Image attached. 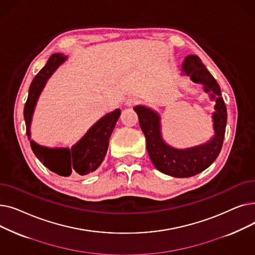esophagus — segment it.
Segmentation results:
<instances>
[{
	"label": "esophagus",
	"mask_w": 255,
	"mask_h": 255,
	"mask_svg": "<svg viewBox=\"0 0 255 255\" xmlns=\"http://www.w3.org/2000/svg\"><path fill=\"white\" fill-rule=\"evenodd\" d=\"M137 102H138V100L135 97H130L126 100V105L131 107V106H134L135 104H137Z\"/></svg>",
	"instance_id": "esophagus-1"
}]
</instances>
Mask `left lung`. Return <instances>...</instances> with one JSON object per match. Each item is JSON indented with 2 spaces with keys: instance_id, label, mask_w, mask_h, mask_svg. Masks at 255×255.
<instances>
[{
  "instance_id": "1",
  "label": "left lung",
  "mask_w": 255,
  "mask_h": 255,
  "mask_svg": "<svg viewBox=\"0 0 255 255\" xmlns=\"http://www.w3.org/2000/svg\"><path fill=\"white\" fill-rule=\"evenodd\" d=\"M183 70L193 82L203 84L207 92H213L212 98H215V95L218 96L215 105L216 112L213 116L215 136L211 141L187 150L170 148L162 140L160 134L159 116L144 106L138 105L134 107L138 116L139 126L145 136L146 150L153 164L165 175L176 178L195 176L215 161L222 148L227 120L226 106L221 97L220 87L202 60L197 56L187 57L183 64Z\"/></svg>"
}]
</instances>
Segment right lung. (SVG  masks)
Instances as JSON below:
<instances>
[{
  "label": "right lung",
  "instance_id": "add662e5",
  "mask_svg": "<svg viewBox=\"0 0 255 255\" xmlns=\"http://www.w3.org/2000/svg\"><path fill=\"white\" fill-rule=\"evenodd\" d=\"M66 60L62 53H53L46 65L34 77L29 89V96L23 109L26 135L30 136V124L34 107L46 79ZM121 115L120 110L107 114L94 125L87 134L80 139L71 150L69 149H48L30 141L32 151L36 157L49 170L59 176L68 177L70 175L86 176L96 170L102 163L109 148L113 130ZM30 138V137H29Z\"/></svg>",
  "mask_w": 255,
  "mask_h": 255
}]
</instances>
